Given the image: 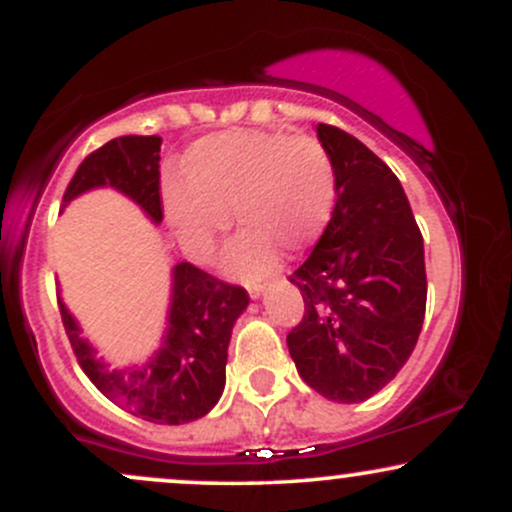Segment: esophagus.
Instances as JSON below:
<instances>
[{"mask_svg": "<svg viewBox=\"0 0 512 512\" xmlns=\"http://www.w3.org/2000/svg\"><path fill=\"white\" fill-rule=\"evenodd\" d=\"M262 291H264V284H255V281H252V284H248L250 298H260Z\"/></svg>", "mask_w": 512, "mask_h": 512, "instance_id": "esophagus-1", "label": "esophagus"}]
</instances>
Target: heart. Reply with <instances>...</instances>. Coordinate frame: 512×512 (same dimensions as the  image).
Masks as SVG:
<instances>
[{"mask_svg":"<svg viewBox=\"0 0 512 512\" xmlns=\"http://www.w3.org/2000/svg\"><path fill=\"white\" fill-rule=\"evenodd\" d=\"M185 178L163 182V204L180 245L207 262L231 226L223 267L238 279L272 274L281 252H305L320 240L337 204V166L310 134L231 129L187 149Z\"/></svg>","mask_w":512,"mask_h":512,"instance_id":"1","label":"heart"}]
</instances>
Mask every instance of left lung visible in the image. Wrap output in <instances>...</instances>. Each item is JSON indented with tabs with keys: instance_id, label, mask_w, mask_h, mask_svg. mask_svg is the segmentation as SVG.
Instances as JSON below:
<instances>
[{
	"instance_id": "left-lung-1",
	"label": "left lung",
	"mask_w": 512,
	"mask_h": 512,
	"mask_svg": "<svg viewBox=\"0 0 512 512\" xmlns=\"http://www.w3.org/2000/svg\"><path fill=\"white\" fill-rule=\"evenodd\" d=\"M337 166V204L289 276L303 320L286 337L301 378L332 402L373 397L407 363L426 315L424 238L397 175L344 129L317 125Z\"/></svg>"
}]
</instances>
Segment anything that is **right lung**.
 <instances>
[{
	"label": "right lung",
	"instance_id": "1",
	"mask_svg": "<svg viewBox=\"0 0 512 512\" xmlns=\"http://www.w3.org/2000/svg\"><path fill=\"white\" fill-rule=\"evenodd\" d=\"M158 161L161 137L129 134L110 139L81 161L62 202L69 204L93 187L108 185L137 202L151 221L161 223ZM248 303L250 296L243 286L226 284L190 262L175 264L161 349L146 366L125 370L105 368L62 301L60 315L76 361L105 397L146 421L178 426L202 419L219 402L226 385L228 342Z\"/></svg>",
	"mask_w": 512,
	"mask_h": 512
}]
</instances>
